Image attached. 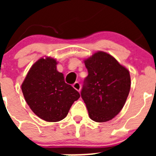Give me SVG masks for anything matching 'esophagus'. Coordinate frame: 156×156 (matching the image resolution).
I'll return each instance as SVG.
<instances>
[{
  "label": "esophagus",
  "instance_id": "34e87169",
  "mask_svg": "<svg viewBox=\"0 0 156 156\" xmlns=\"http://www.w3.org/2000/svg\"><path fill=\"white\" fill-rule=\"evenodd\" d=\"M73 87L74 89H76V90H78V91L80 92V89H81V85L79 82H76L73 85Z\"/></svg>",
  "mask_w": 156,
  "mask_h": 156
}]
</instances>
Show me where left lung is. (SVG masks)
<instances>
[{
    "label": "left lung",
    "mask_w": 156,
    "mask_h": 156,
    "mask_svg": "<svg viewBox=\"0 0 156 156\" xmlns=\"http://www.w3.org/2000/svg\"><path fill=\"white\" fill-rule=\"evenodd\" d=\"M88 76L81 97L92 120H111L124 106L130 89L129 73L116 59L103 51L84 60Z\"/></svg>",
    "instance_id": "8db88e82"
}]
</instances>
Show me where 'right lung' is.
<instances>
[{
	"mask_svg": "<svg viewBox=\"0 0 156 156\" xmlns=\"http://www.w3.org/2000/svg\"><path fill=\"white\" fill-rule=\"evenodd\" d=\"M55 59L40 58L28 72L22 84L25 100L34 113L48 122H58L68 114L80 97L57 71Z\"/></svg>",
	"mask_w": 156,
	"mask_h": 156,
	"instance_id": "add662e5",
	"label": "right lung"
}]
</instances>
